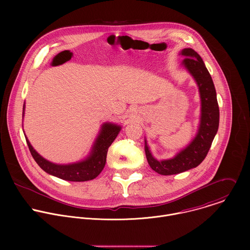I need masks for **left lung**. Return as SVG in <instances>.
<instances>
[{
    "instance_id": "obj_1",
    "label": "left lung",
    "mask_w": 250,
    "mask_h": 250,
    "mask_svg": "<svg viewBox=\"0 0 250 250\" xmlns=\"http://www.w3.org/2000/svg\"><path fill=\"white\" fill-rule=\"evenodd\" d=\"M180 54L185 57L182 65L189 71L199 87L201 119L198 132L191 144L171 159L161 161L155 159L146 140L145 150L147 162L152 170L161 175L182 173L200 165L209 150L220 123V110L215 85L203 59L192 48H184Z\"/></svg>"
}]
</instances>
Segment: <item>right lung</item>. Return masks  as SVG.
I'll return each instance as SVG.
<instances>
[{
	"label": "right lung",
	"mask_w": 250,
	"mask_h": 250,
	"mask_svg": "<svg viewBox=\"0 0 250 250\" xmlns=\"http://www.w3.org/2000/svg\"><path fill=\"white\" fill-rule=\"evenodd\" d=\"M121 128L122 127L120 125H117L115 124H104L102 125L100 134L98 135L92 147L90 155L85 160L72 164H55L44 159L33 149L26 137L25 139L33 159L43 171L66 181L84 182L95 179L102 172L106 161L108 149L118 136Z\"/></svg>",
	"instance_id": "1"
}]
</instances>
